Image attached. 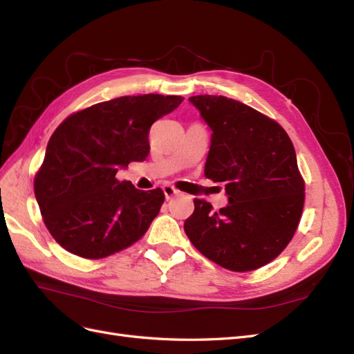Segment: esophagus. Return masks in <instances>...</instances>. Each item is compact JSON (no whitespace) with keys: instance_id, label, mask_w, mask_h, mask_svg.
Here are the masks:
<instances>
[{"instance_id":"esophagus-1","label":"esophagus","mask_w":354,"mask_h":354,"mask_svg":"<svg viewBox=\"0 0 354 354\" xmlns=\"http://www.w3.org/2000/svg\"><path fill=\"white\" fill-rule=\"evenodd\" d=\"M162 190H164V195H165V199H171V198H173V196L178 195V190H177L176 187H173V186H169V185L164 186V187H162Z\"/></svg>"}]
</instances>
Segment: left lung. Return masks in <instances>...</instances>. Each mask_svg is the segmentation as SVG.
Instances as JSON below:
<instances>
[{
  "label": "left lung",
  "mask_w": 354,
  "mask_h": 354,
  "mask_svg": "<svg viewBox=\"0 0 354 354\" xmlns=\"http://www.w3.org/2000/svg\"><path fill=\"white\" fill-rule=\"evenodd\" d=\"M189 102L211 128L207 178L223 185L229 203L218 211L195 199L185 232L195 248L233 272L270 263L292 239L304 205L295 149L276 121L224 95Z\"/></svg>",
  "instance_id": "left-lung-1"
}]
</instances>
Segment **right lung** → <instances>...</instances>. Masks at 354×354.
I'll use <instances>...</instances> for the list:
<instances>
[{
	"label": "right lung",
	"instance_id": "right-lung-1",
	"mask_svg": "<svg viewBox=\"0 0 354 354\" xmlns=\"http://www.w3.org/2000/svg\"><path fill=\"white\" fill-rule=\"evenodd\" d=\"M180 95H124L68 116L50 137L34 189L51 236L66 251L97 260L140 239L164 203V192L120 181V168L149 155L152 124Z\"/></svg>",
	"mask_w": 354,
	"mask_h": 354
}]
</instances>
